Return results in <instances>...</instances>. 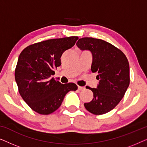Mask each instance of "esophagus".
I'll list each match as a JSON object with an SVG mask.
<instances>
[{
  "instance_id": "esophagus-1",
  "label": "esophagus",
  "mask_w": 147,
  "mask_h": 147,
  "mask_svg": "<svg viewBox=\"0 0 147 147\" xmlns=\"http://www.w3.org/2000/svg\"><path fill=\"white\" fill-rule=\"evenodd\" d=\"M85 90V88L81 87V86H78V90H80V91H82V90Z\"/></svg>"
}]
</instances>
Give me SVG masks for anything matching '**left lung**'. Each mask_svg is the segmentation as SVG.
Returning a JSON list of instances; mask_svg holds the SVG:
<instances>
[{"instance_id":"1","label":"left lung","mask_w":147,"mask_h":147,"mask_svg":"<svg viewBox=\"0 0 147 147\" xmlns=\"http://www.w3.org/2000/svg\"><path fill=\"white\" fill-rule=\"evenodd\" d=\"M80 50L92 53L91 70L98 74L97 88L88 87L94 94L91 102L84 104L86 109L96 115L114 109L124 97L130 84V67L123 52L104 40L84 37L76 43Z\"/></svg>"}]
</instances>
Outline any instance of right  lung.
I'll return each mask as SVG.
<instances>
[{
    "label": "right lung",
    "instance_id": "1",
    "mask_svg": "<svg viewBox=\"0 0 147 147\" xmlns=\"http://www.w3.org/2000/svg\"><path fill=\"white\" fill-rule=\"evenodd\" d=\"M78 37L49 39L28 46L18 59L15 78L20 95L30 108L40 114H49L61 106L74 83L62 84L51 77L61 65V57L75 45Z\"/></svg>",
    "mask_w": 147,
    "mask_h": 147
}]
</instances>
